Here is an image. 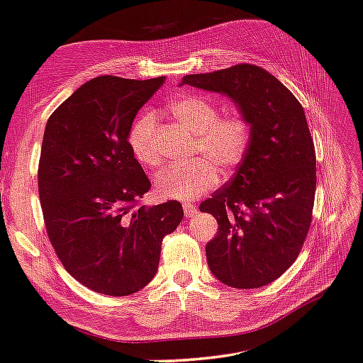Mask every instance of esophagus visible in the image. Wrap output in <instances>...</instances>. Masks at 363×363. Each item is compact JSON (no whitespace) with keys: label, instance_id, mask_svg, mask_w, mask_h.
Here are the masks:
<instances>
[{"label":"esophagus","instance_id":"esophagus-1","mask_svg":"<svg viewBox=\"0 0 363 363\" xmlns=\"http://www.w3.org/2000/svg\"><path fill=\"white\" fill-rule=\"evenodd\" d=\"M182 208H184V216L186 217H194L196 214V211H199L194 203H184Z\"/></svg>","mask_w":363,"mask_h":363}]
</instances>
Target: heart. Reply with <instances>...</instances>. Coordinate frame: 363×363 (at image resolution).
Listing matches in <instances>:
<instances>
[{"label":"heart","mask_w":363,"mask_h":363,"mask_svg":"<svg viewBox=\"0 0 363 363\" xmlns=\"http://www.w3.org/2000/svg\"><path fill=\"white\" fill-rule=\"evenodd\" d=\"M174 121L195 135L196 150L206 159H199L186 167H168L154 179L155 194L160 199L194 200L206 194L219 181L222 171L233 169L247 152L250 141L249 125L238 116L219 117V109L206 98L187 95L169 104ZM157 114L144 111L128 131V144L143 167L155 168L160 163L155 146Z\"/></svg>","instance_id":"1"}]
</instances>
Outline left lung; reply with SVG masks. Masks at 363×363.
Wrapping results in <instances>:
<instances>
[{"mask_svg":"<svg viewBox=\"0 0 363 363\" xmlns=\"http://www.w3.org/2000/svg\"><path fill=\"white\" fill-rule=\"evenodd\" d=\"M184 84L230 98L250 127L232 181L200 204L219 223L206 245L211 273L235 289L267 286L296 260L311 225L315 152L305 111L254 65L189 74Z\"/></svg>","mask_w":363,"mask_h":363,"instance_id":"8db88e82","label":"left lung"}]
</instances>
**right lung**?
<instances>
[{
  "instance_id": "obj_1",
  "label": "right lung",
  "mask_w": 363,
  "mask_h": 363,
  "mask_svg": "<svg viewBox=\"0 0 363 363\" xmlns=\"http://www.w3.org/2000/svg\"><path fill=\"white\" fill-rule=\"evenodd\" d=\"M163 82L95 77L45 123L38 169L45 228L65 269L98 294L146 287L163 238L184 217L176 200L138 204L150 181L128 144L138 111Z\"/></svg>"
}]
</instances>
